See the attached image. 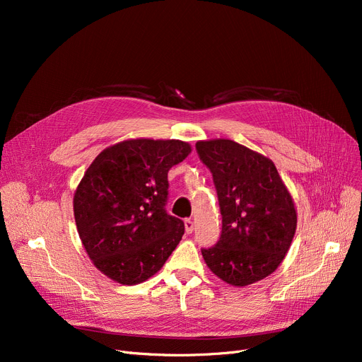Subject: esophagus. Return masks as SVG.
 I'll return each mask as SVG.
<instances>
[{
    "label": "esophagus",
    "instance_id": "1",
    "mask_svg": "<svg viewBox=\"0 0 362 362\" xmlns=\"http://www.w3.org/2000/svg\"><path fill=\"white\" fill-rule=\"evenodd\" d=\"M185 229H186V233H192V230H194V221H192V218H186L185 220Z\"/></svg>",
    "mask_w": 362,
    "mask_h": 362
}]
</instances>
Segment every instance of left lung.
Wrapping results in <instances>:
<instances>
[{
  "instance_id": "8db88e82",
  "label": "left lung",
  "mask_w": 362,
  "mask_h": 362,
  "mask_svg": "<svg viewBox=\"0 0 362 362\" xmlns=\"http://www.w3.org/2000/svg\"><path fill=\"white\" fill-rule=\"evenodd\" d=\"M195 148L213 175L221 214L220 239L201 250L206 265L232 286L267 277L296 230L295 205L276 165L230 139L201 141Z\"/></svg>"
}]
</instances>
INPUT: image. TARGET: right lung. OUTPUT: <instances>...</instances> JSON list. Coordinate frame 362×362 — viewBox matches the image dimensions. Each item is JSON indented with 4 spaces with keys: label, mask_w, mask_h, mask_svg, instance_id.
Here are the masks:
<instances>
[{
    "label": "right lung",
    "mask_w": 362,
    "mask_h": 362,
    "mask_svg": "<svg viewBox=\"0 0 362 362\" xmlns=\"http://www.w3.org/2000/svg\"><path fill=\"white\" fill-rule=\"evenodd\" d=\"M191 146L132 139L104 149L76 189L81 240L95 267L122 284L154 276L179 245L185 223L165 211L168 170Z\"/></svg>",
    "instance_id": "1"
}]
</instances>
